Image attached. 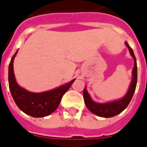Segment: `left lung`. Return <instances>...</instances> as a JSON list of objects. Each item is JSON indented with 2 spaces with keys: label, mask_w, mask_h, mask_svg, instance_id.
<instances>
[{
  "label": "left lung",
  "mask_w": 147,
  "mask_h": 147,
  "mask_svg": "<svg viewBox=\"0 0 147 147\" xmlns=\"http://www.w3.org/2000/svg\"><path fill=\"white\" fill-rule=\"evenodd\" d=\"M125 44L129 49V53L134 60V69H133V79H132L131 84H130V86H129L127 94L119 100L113 101V102L107 103H99L94 102L92 100L90 94H88V92L86 90V87H84L83 94H84V101H85L86 107L88 108L89 110H90L93 113L97 115L99 117L108 118V117H114V116H117L119 113H120L123 110H124L127 107V106L129 105V102L134 96L135 90H136V82H137L136 60L135 55H134V51H133V49L129 46L127 42H125Z\"/></svg>",
  "instance_id": "left-lung-1"
}]
</instances>
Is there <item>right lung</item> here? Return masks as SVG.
Returning a JSON list of instances; mask_svg holds the SVG:
<instances>
[{
    "mask_svg": "<svg viewBox=\"0 0 147 147\" xmlns=\"http://www.w3.org/2000/svg\"><path fill=\"white\" fill-rule=\"evenodd\" d=\"M18 51L13 54L9 64L8 82L11 96L19 109L33 117H44L51 114L61 103L62 96L67 91L75 80L59 86L56 89L43 93H32L20 87L16 82L13 70V59Z\"/></svg>",
    "mask_w": 147,
    "mask_h": 147,
    "instance_id": "add662e5",
    "label": "right lung"
}]
</instances>
